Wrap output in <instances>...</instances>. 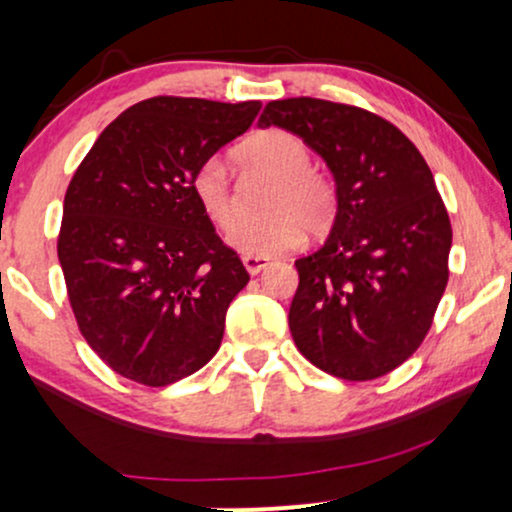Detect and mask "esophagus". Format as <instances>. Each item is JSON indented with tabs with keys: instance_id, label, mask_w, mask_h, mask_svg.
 Returning <instances> with one entry per match:
<instances>
[{
	"instance_id": "34e87169",
	"label": "esophagus",
	"mask_w": 512,
	"mask_h": 512,
	"mask_svg": "<svg viewBox=\"0 0 512 512\" xmlns=\"http://www.w3.org/2000/svg\"><path fill=\"white\" fill-rule=\"evenodd\" d=\"M243 264H245V269H248L250 274H260L262 269H267L269 257H252V255H245V257H243Z\"/></svg>"
}]
</instances>
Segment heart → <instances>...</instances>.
Listing matches in <instances>:
<instances>
[{
	"label": "heart",
	"mask_w": 512,
	"mask_h": 512,
	"mask_svg": "<svg viewBox=\"0 0 512 512\" xmlns=\"http://www.w3.org/2000/svg\"><path fill=\"white\" fill-rule=\"evenodd\" d=\"M238 166L248 173L274 178L264 195L267 216L243 221L228 236V245L240 255L272 257L301 243L303 231L320 236L337 216V190L332 180L317 173L313 151L286 129H267L245 139L233 151ZM192 195L211 223L228 231L238 219V202L221 163L207 161L192 175Z\"/></svg>",
	"instance_id": "1"
}]
</instances>
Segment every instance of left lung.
I'll return each mask as SVG.
<instances>
[{"label":"left lung","instance_id":"8db88e82","mask_svg":"<svg viewBox=\"0 0 512 512\" xmlns=\"http://www.w3.org/2000/svg\"><path fill=\"white\" fill-rule=\"evenodd\" d=\"M257 125L301 137L337 185L330 236L296 260L293 342L337 378L390 373L424 342L448 286L452 228L431 168L395 125L354 105L286 98Z\"/></svg>","mask_w":512,"mask_h":512}]
</instances>
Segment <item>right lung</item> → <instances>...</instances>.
Listing matches in <instances>:
<instances>
[{
    "label": "right lung",
    "mask_w": 512,
    "mask_h": 512,
    "mask_svg": "<svg viewBox=\"0 0 512 512\" xmlns=\"http://www.w3.org/2000/svg\"><path fill=\"white\" fill-rule=\"evenodd\" d=\"M260 101L156 96L103 129L64 195L60 257L84 339L149 387L219 351L226 310L250 281L192 195V175L240 137Z\"/></svg>",
    "instance_id": "1"
}]
</instances>
